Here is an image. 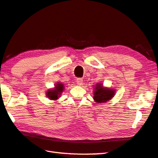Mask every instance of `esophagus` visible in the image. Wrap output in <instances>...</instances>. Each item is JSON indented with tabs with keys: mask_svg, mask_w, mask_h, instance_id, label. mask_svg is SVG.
Masks as SVG:
<instances>
[{
	"mask_svg": "<svg viewBox=\"0 0 158 158\" xmlns=\"http://www.w3.org/2000/svg\"><path fill=\"white\" fill-rule=\"evenodd\" d=\"M82 82H83V81H82L81 77H77L76 79V83L78 85H81L82 84Z\"/></svg>",
	"mask_w": 158,
	"mask_h": 158,
	"instance_id": "obj_1",
	"label": "esophagus"
}]
</instances>
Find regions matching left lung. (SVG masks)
I'll list each match as a JSON object with an SVG mask.
<instances>
[{"label":"left lung","mask_w":158,"mask_h":158,"mask_svg":"<svg viewBox=\"0 0 158 158\" xmlns=\"http://www.w3.org/2000/svg\"><path fill=\"white\" fill-rule=\"evenodd\" d=\"M94 99L97 103H105L110 101L114 95V91L108 88H104L101 84L96 85Z\"/></svg>","instance_id":"1"}]
</instances>
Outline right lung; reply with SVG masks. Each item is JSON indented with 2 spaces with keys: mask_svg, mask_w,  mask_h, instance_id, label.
<instances>
[{
  "mask_svg": "<svg viewBox=\"0 0 158 158\" xmlns=\"http://www.w3.org/2000/svg\"><path fill=\"white\" fill-rule=\"evenodd\" d=\"M63 89L64 85L62 83H58L55 85V87L53 89L48 91L47 97L51 99V100H57L63 92Z\"/></svg>",
  "mask_w": 158,
  "mask_h": 158,
  "instance_id": "right-lung-1",
  "label": "right lung"
}]
</instances>
